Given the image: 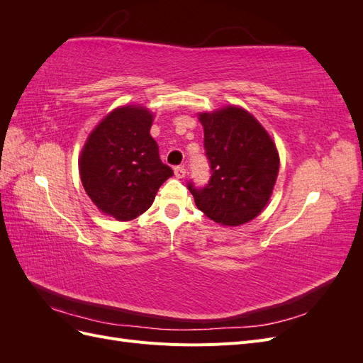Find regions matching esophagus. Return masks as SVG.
<instances>
[{"instance_id":"esophagus-1","label":"esophagus","mask_w":363,"mask_h":363,"mask_svg":"<svg viewBox=\"0 0 363 363\" xmlns=\"http://www.w3.org/2000/svg\"><path fill=\"white\" fill-rule=\"evenodd\" d=\"M174 174L177 179H183V177H186V169H184V167H177V168H174Z\"/></svg>"}]
</instances>
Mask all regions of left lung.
Segmentation results:
<instances>
[{
    "instance_id": "8db88e82",
    "label": "left lung",
    "mask_w": 363,
    "mask_h": 363,
    "mask_svg": "<svg viewBox=\"0 0 363 363\" xmlns=\"http://www.w3.org/2000/svg\"><path fill=\"white\" fill-rule=\"evenodd\" d=\"M199 121L212 177L204 189L188 186L195 204L219 225L247 224L267 207L276 186L280 168L276 142L240 106L200 112Z\"/></svg>"
}]
</instances>
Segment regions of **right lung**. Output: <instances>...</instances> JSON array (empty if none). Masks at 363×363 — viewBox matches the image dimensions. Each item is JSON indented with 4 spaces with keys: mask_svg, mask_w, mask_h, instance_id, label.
<instances>
[{
    "mask_svg": "<svg viewBox=\"0 0 363 363\" xmlns=\"http://www.w3.org/2000/svg\"><path fill=\"white\" fill-rule=\"evenodd\" d=\"M155 113L140 104L108 112L87 136L79 156L82 184L103 215L131 221L151 207L174 174L159 157L150 128Z\"/></svg>",
    "mask_w": 363,
    "mask_h": 363,
    "instance_id": "add662e5",
    "label": "right lung"
}]
</instances>
